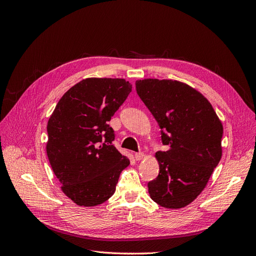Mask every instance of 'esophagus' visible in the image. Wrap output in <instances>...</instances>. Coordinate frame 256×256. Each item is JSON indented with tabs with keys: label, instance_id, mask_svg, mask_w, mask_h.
I'll list each match as a JSON object with an SVG mask.
<instances>
[{
	"label": "esophagus",
	"instance_id": "obj_1",
	"mask_svg": "<svg viewBox=\"0 0 256 256\" xmlns=\"http://www.w3.org/2000/svg\"><path fill=\"white\" fill-rule=\"evenodd\" d=\"M134 158H136L138 161H140V160H142V159L144 158V154H143V152H136V154H134Z\"/></svg>",
	"mask_w": 256,
	"mask_h": 256
}]
</instances>
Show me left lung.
Instances as JSON below:
<instances>
[{
  "instance_id": "8db88e82",
  "label": "left lung",
  "mask_w": 256,
  "mask_h": 256,
  "mask_svg": "<svg viewBox=\"0 0 256 256\" xmlns=\"http://www.w3.org/2000/svg\"><path fill=\"white\" fill-rule=\"evenodd\" d=\"M136 88L168 146L156 152L159 174L147 184L150 198L164 208L186 207L204 190L221 159L222 122L210 102L188 84L144 79Z\"/></svg>"
}]
</instances>
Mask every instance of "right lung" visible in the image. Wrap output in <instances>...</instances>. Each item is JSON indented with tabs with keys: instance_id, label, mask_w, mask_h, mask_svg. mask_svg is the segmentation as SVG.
I'll return each instance as SVG.
<instances>
[{
	"instance_id": "obj_1",
	"label": "right lung",
	"mask_w": 256,
	"mask_h": 256,
	"mask_svg": "<svg viewBox=\"0 0 256 256\" xmlns=\"http://www.w3.org/2000/svg\"><path fill=\"white\" fill-rule=\"evenodd\" d=\"M131 90L125 79H84L65 92L50 116L47 156L62 191L76 205L104 203L130 164L112 145L108 122Z\"/></svg>"
}]
</instances>
